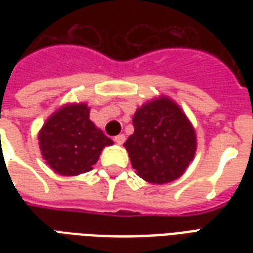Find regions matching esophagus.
Segmentation results:
<instances>
[{
	"label": "esophagus",
	"mask_w": 253,
	"mask_h": 253,
	"mask_svg": "<svg viewBox=\"0 0 253 253\" xmlns=\"http://www.w3.org/2000/svg\"><path fill=\"white\" fill-rule=\"evenodd\" d=\"M125 139H126V137H125V134H119V135H116L115 138H114V141H115L118 145H122V143L125 142Z\"/></svg>",
	"instance_id": "34e87169"
}]
</instances>
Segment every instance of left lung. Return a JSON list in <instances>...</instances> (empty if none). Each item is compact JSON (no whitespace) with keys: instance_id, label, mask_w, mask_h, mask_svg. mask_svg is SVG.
Wrapping results in <instances>:
<instances>
[{"instance_id":"left-lung-1","label":"left lung","mask_w":253,"mask_h":253,"mask_svg":"<svg viewBox=\"0 0 253 253\" xmlns=\"http://www.w3.org/2000/svg\"><path fill=\"white\" fill-rule=\"evenodd\" d=\"M134 134L125 142L137 175L164 184L183 175L196 150L195 131L172 100L163 97L138 108Z\"/></svg>"}]
</instances>
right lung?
Masks as SVG:
<instances>
[{
  "mask_svg": "<svg viewBox=\"0 0 253 253\" xmlns=\"http://www.w3.org/2000/svg\"><path fill=\"white\" fill-rule=\"evenodd\" d=\"M39 143L51 169L59 175L76 176L92 169L112 139L90 122L86 104H73L62 107L44 123Z\"/></svg>",
  "mask_w": 253,
  "mask_h": 253,
  "instance_id": "obj_1",
  "label": "right lung"
}]
</instances>
